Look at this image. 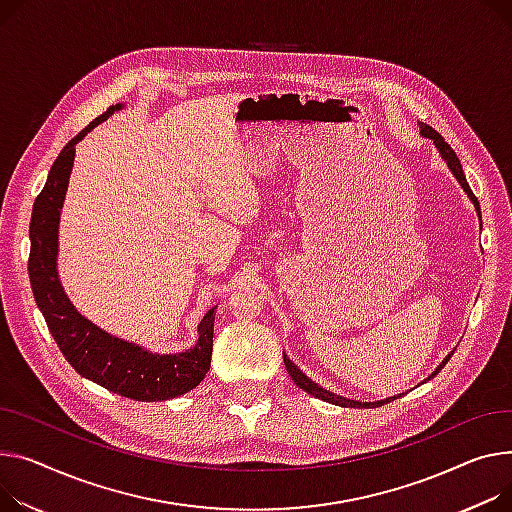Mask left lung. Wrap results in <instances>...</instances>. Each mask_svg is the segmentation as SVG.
<instances>
[{
	"mask_svg": "<svg viewBox=\"0 0 512 512\" xmlns=\"http://www.w3.org/2000/svg\"><path fill=\"white\" fill-rule=\"evenodd\" d=\"M420 131H422V135H426V138H430L434 144H436V148H438V152L442 154V158L447 160V164H449V168L453 170V175L457 177V181L461 183V187L467 191V195L471 197V201L475 203V206H478V197L473 195V191L469 189V185H467V179H465V175H463V168H461V162H459V158H457V154L453 152V148L442 140V135L438 133V131H434L430 125H426V123H420ZM480 210V208H478ZM451 360V354L442 360V364L432 372V377L434 374H438L442 368H445V364ZM284 364H286V370H288V374L292 377V381L302 389V391H306V393H311L313 397H319V399H323V401H329V403H335V405H344V407H379V405H385V403H389V401H393V399H397V397H389V399H385V401H374V403H360V401H352V399H344V397H337V395H333V393H329L327 389H323V387H319L317 383H313L309 377H304V374L300 372V368L298 366H294L292 364V360H288L286 356H284ZM430 377V379H432Z\"/></svg>",
	"mask_w": 512,
	"mask_h": 512,
	"instance_id": "obj_1",
	"label": "left lung"
}]
</instances>
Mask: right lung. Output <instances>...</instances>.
Segmentation results:
<instances>
[{
    "label": "right lung",
    "instance_id": "obj_1",
    "mask_svg": "<svg viewBox=\"0 0 512 512\" xmlns=\"http://www.w3.org/2000/svg\"><path fill=\"white\" fill-rule=\"evenodd\" d=\"M115 109H119V105L109 107L107 113L84 127L76 138L65 144L53 162L47 183L32 206L28 276L55 344L78 374L127 399L166 401L195 389L210 370L216 309H210L201 319L197 327L199 339L193 350L166 356L150 354L84 319L67 300L55 269L59 214L67 181H70L76 144Z\"/></svg>",
    "mask_w": 512,
    "mask_h": 512
}]
</instances>
